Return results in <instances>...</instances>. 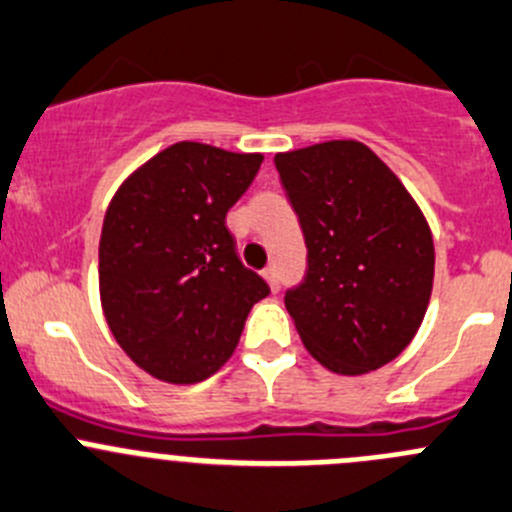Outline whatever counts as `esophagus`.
<instances>
[{"label":"esophagus","mask_w":512,"mask_h":512,"mask_svg":"<svg viewBox=\"0 0 512 512\" xmlns=\"http://www.w3.org/2000/svg\"><path fill=\"white\" fill-rule=\"evenodd\" d=\"M264 279L269 281L271 291H279L281 279H279V269H276V266H269V269H264Z\"/></svg>","instance_id":"obj_1"}]
</instances>
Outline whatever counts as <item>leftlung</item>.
<instances>
[{
	"label": "left lung",
	"mask_w": 512,
	"mask_h": 512,
	"mask_svg": "<svg viewBox=\"0 0 512 512\" xmlns=\"http://www.w3.org/2000/svg\"><path fill=\"white\" fill-rule=\"evenodd\" d=\"M306 243L304 281L284 301L301 342L337 374L392 362L420 329L435 246L397 175L357 140L274 158Z\"/></svg>",
	"instance_id": "1"
}]
</instances>
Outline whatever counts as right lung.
Listing matches in <instances>:
<instances>
[{"mask_svg":"<svg viewBox=\"0 0 512 512\" xmlns=\"http://www.w3.org/2000/svg\"><path fill=\"white\" fill-rule=\"evenodd\" d=\"M261 153L175 143L110 201L100 236V299L130 359L170 384L203 382L236 349L269 284L238 259L226 213Z\"/></svg>","mask_w":512,"mask_h":512,"instance_id":"add662e5","label":"right lung"}]
</instances>
